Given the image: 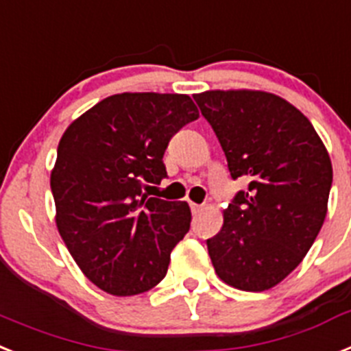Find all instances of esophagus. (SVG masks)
<instances>
[{"label":"esophagus","instance_id":"34e87169","mask_svg":"<svg viewBox=\"0 0 351 351\" xmlns=\"http://www.w3.org/2000/svg\"><path fill=\"white\" fill-rule=\"evenodd\" d=\"M190 208H191V213H193V215H197V213L202 211V208H204V206L195 204V202H190Z\"/></svg>","mask_w":351,"mask_h":351}]
</instances>
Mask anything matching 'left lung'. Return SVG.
<instances>
[{
	"instance_id": "left-lung-1",
	"label": "left lung",
	"mask_w": 351,
	"mask_h": 351,
	"mask_svg": "<svg viewBox=\"0 0 351 351\" xmlns=\"http://www.w3.org/2000/svg\"><path fill=\"white\" fill-rule=\"evenodd\" d=\"M217 134L230 178H243L208 239L215 271L243 291L277 286L300 265L326 217L332 163L309 119L278 95L211 90L193 95Z\"/></svg>"
}]
</instances>
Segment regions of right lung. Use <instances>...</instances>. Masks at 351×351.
Returning a JSON list of instances; mask_svg holds the SVG:
<instances>
[{
  "instance_id": "1",
  "label": "right lung",
  "mask_w": 351,
  "mask_h": 351,
  "mask_svg": "<svg viewBox=\"0 0 351 351\" xmlns=\"http://www.w3.org/2000/svg\"><path fill=\"white\" fill-rule=\"evenodd\" d=\"M195 119L197 106L184 94H117L83 113L60 140L51 172L56 226L103 291L138 295L167 275L191 213L186 202L143 191L167 178L170 138Z\"/></svg>"
}]
</instances>
